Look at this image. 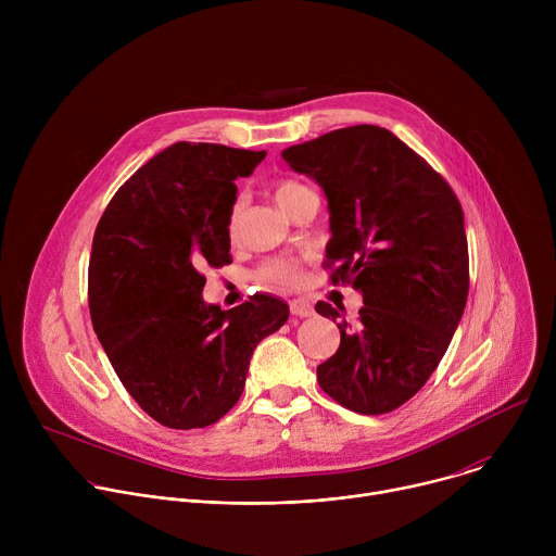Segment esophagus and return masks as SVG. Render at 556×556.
<instances>
[{
    "label": "esophagus",
    "instance_id": "34e87169",
    "mask_svg": "<svg viewBox=\"0 0 556 556\" xmlns=\"http://www.w3.org/2000/svg\"><path fill=\"white\" fill-rule=\"evenodd\" d=\"M290 312L294 316H312L314 314V307L305 301V299H292L290 301Z\"/></svg>",
    "mask_w": 556,
    "mask_h": 556
}]
</instances>
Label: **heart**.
<instances>
[{
  "label": "heart",
  "instance_id": "heart-1",
  "mask_svg": "<svg viewBox=\"0 0 556 556\" xmlns=\"http://www.w3.org/2000/svg\"><path fill=\"white\" fill-rule=\"evenodd\" d=\"M309 191L307 187H303L301 182L296 180H277L275 187H273V195L277 200V204L288 213V208L305 193ZM242 206H244V200L237 198L230 206V213H228V235L235 237L237 235V226H240V213H242ZM257 279L266 281V283H277V286H294L301 281V268L296 262L292 260H270L266 264L260 266L257 270Z\"/></svg>",
  "mask_w": 556,
  "mask_h": 556
}]
</instances>
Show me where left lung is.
<instances>
[{"label": "left lung", "mask_w": 556, "mask_h": 556, "mask_svg": "<svg viewBox=\"0 0 556 556\" xmlns=\"http://www.w3.org/2000/svg\"><path fill=\"white\" fill-rule=\"evenodd\" d=\"M288 167L328 198L339 262L332 281L363 294L358 324H339L341 345L316 367L332 399L367 416L399 409L442 361L468 296L462 206L425 157L389 129L354 125L281 151ZM316 312L339 319L319 301Z\"/></svg>", "instance_id": "1"}]
</instances>
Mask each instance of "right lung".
Returning <instances> with one entry per match:
<instances>
[{
    "mask_svg": "<svg viewBox=\"0 0 556 556\" xmlns=\"http://www.w3.org/2000/svg\"><path fill=\"white\" fill-rule=\"evenodd\" d=\"M266 151L176 142L155 153L108 204L92 242L88 301L94 332L131 399L169 429L228 414L257 343L288 305L255 294L232 309L202 299L206 266L230 264L232 180Z\"/></svg>",
    "mask_w": 556,
    "mask_h": 556,
    "instance_id": "obj_1",
    "label": "right lung"
}]
</instances>
